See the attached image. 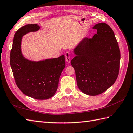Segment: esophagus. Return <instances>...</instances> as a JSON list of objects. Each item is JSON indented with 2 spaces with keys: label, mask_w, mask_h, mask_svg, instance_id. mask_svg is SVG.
Segmentation results:
<instances>
[{
  "label": "esophagus",
  "mask_w": 133,
  "mask_h": 133,
  "mask_svg": "<svg viewBox=\"0 0 133 133\" xmlns=\"http://www.w3.org/2000/svg\"><path fill=\"white\" fill-rule=\"evenodd\" d=\"M65 58L67 62H70L71 61V57H70V53L69 52H66L65 54Z\"/></svg>",
  "instance_id": "1"
}]
</instances>
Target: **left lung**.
Returning a JSON list of instances; mask_svg holds the SVG:
<instances>
[{"label":"left lung","instance_id":"left-lung-1","mask_svg":"<svg viewBox=\"0 0 133 133\" xmlns=\"http://www.w3.org/2000/svg\"><path fill=\"white\" fill-rule=\"evenodd\" d=\"M93 29L92 38H84L74 49L71 64L75 71L77 86L83 93L97 96L114 84L120 70V50L113 30L105 23Z\"/></svg>","mask_w":133,"mask_h":133}]
</instances>
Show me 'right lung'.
I'll return each mask as SVG.
<instances>
[{
  "label": "right lung",
  "mask_w": 133,
  "mask_h": 133,
  "mask_svg": "<svg viewBox=\"0 0 133 133\" xmlns=\"http://www.w3.org/2000/svg\"><path fill=\"white\" fill-rule=\"evenodd\" d=\"M39 29L37 24H30L16 31L10 54V64L19 90L29 97L43 100L52 97L56 93L66 62L64 55L39 62H32L23 57L21 50L22 37Z\"/></svg>",
  "instance_id": "obj_1"
}]
</instances>
